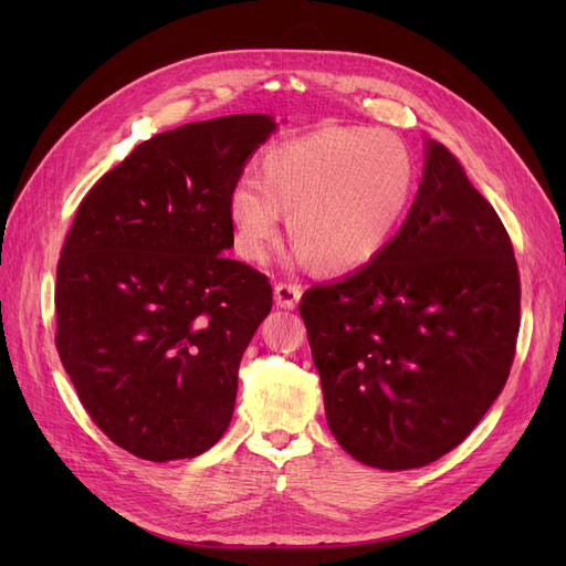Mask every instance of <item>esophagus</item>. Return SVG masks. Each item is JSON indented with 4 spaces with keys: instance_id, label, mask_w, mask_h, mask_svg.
<instances>
[{
    "instance_id": "1",
    "label": "esophagus",
    "mask_w": 566,
    "mask_h": 566,
    "mask_svg": "<svg viewBox=\"0 0 566 566\" xmlns=\"http://www.w3.org/2000/svg\"><path fill=\"white\" fill-rule=\"evenodd\" d=\"M302 297V287L297 283H279L273 287V300L281 306V310H295Z\"/></svg>"
}]
</instances>
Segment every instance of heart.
Returning a JSON list of instances; mask_svg holds the SVG:
<instances>
[{
	"label": "heart",
	"instance_id": "1",
	"mask_svg": "<svg viewBox=\"0 0 566 566\" xmlns=\"http://www.w3.org/2000/svg\"><path fill=\"white\" fill-rule=\"evenodd\" d=\"M416 169L406 144L389 132L321 127L271 146L262 179L243 175L231 188L229 217L245 260L264 262L287 235L321 271H349L378 254L408 208Z\"/></svg>",
	"mask_w": 566,
	"mask_h": 566
}]
</instances>
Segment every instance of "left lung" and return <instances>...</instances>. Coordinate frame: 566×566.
<instances>
[{
	"label": "left lung",
	"mask_w": 566,
	"mask_h": 566,
	"mask_svg": "<svg viewBox=\"0 0 566 566\" xmlns=\"http://www.w3.org/2000/svg\"><path fill=\"white\" fill-rule=\"evenodd\" d=\"M520 297L501 217L427 142L399 233L364 269L302 295L339 447L373 468L413 470L465 441L507 382Z\"/></svg>",
	"instance_id": "1"
}]
</instances>
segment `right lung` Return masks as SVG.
Returning <instances> with one entry per match:
<instances>
[{
	"mask_svg": "<svg viewBox=\"0 0 566 566\" xmlns=\"http://www.w3.org/2000/svg\"><path fill=\"white\" fill-rule=\"evenodd\" d=\"M262 113L156 134L82 198L56 266V349L94 424L136 458L200 455L233 416L269 279L227 260L229 196Z\"/></svg>",
	"mask_w": 566,
	"mask_h": 566,
	"instance_id": "1",
	"label": "right lung"
}]
</instances>
